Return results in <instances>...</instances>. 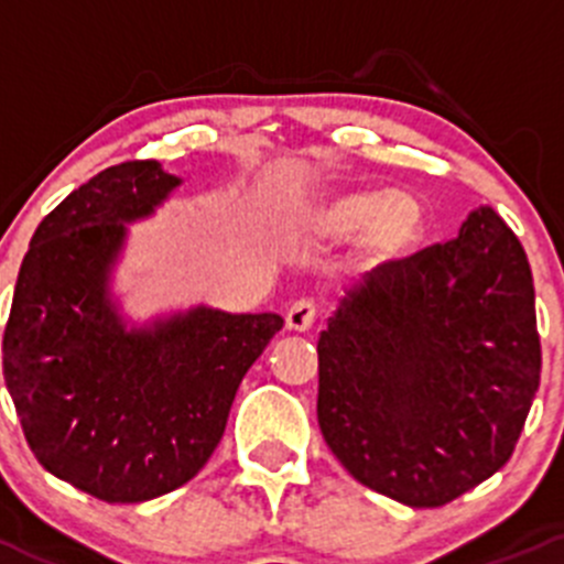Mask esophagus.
Wrapping results in <instances>:
<instances>
[{
  "instance_id": "esophagus-1",
  "label": "esophagus",
  "mask_w": 564,
  "mask_h": 564,
  "mask_svg": "<svg viewBox=\"0 0 564 564\" xmlns=\"http://www.w3.org/2000/svg\"><path fill=\"white\" fill-rule=\"evenodd\" d=\"M316 314L318 308L314 300H297V303L286 311V327L292 329V333H305V329L314 327Z\"/></svg>"
}]
</instances>
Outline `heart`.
<instances>
[{
	"label": "heart",
	"instance_id": "heart-1",
	"mask_svg": "<svg viewBox=\"0 0 564 564\" xmlns=\"http://www.w3.org/2000/svg\"><path fill=\"white\" fill-rule=\"evenodd\" d=\"M308 231L318 242L357 237V261L366 270H388L423 246L429 213L409 191L346 187L316 204L308 215Z\"/></svg>",
	"mask_w": 564,
	"mask_h": 564
}]
</instances>
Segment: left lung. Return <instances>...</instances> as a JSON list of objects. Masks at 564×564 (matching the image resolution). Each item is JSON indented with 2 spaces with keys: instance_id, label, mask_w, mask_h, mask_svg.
<instances>
[{
  "instance_id": "1",
  "label": "left lung",
  "mask_w": 564,
  "mask_h": 564,
  "mask_svg": "<svg viewBox=\"0 0 564 564\" xmlns=\"http://www.w3.org/2000/svg\"><path fill=\"white\" fill-rule=\"evenodd\" d=\"M318 429L355 480L442 508L502 469L540 384L532 270L480 207L458 237L373 270L318 335Z\"/></svg>"
}]
</instances>
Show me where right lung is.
Listing matches in <instances>:
<instances>
[{"instance_id":"add662e5","label":"right lung","mask_w":564,"mask_h":564,"mask_svg":"<svg viewBox=\"0 0 564 564\" xmlns=\"http://www.w3.org/2000/svg\"><path fill=\"white\" fill-rule=\"evenodd\" d=\"M180 185L158 161L108 166L56 204L21 261L2 338L4 382L32 453L104 502L185 486L218 447L278 314L187 311L124 329L106 292L124 224Z\"/></svg>"}]
</instances>
